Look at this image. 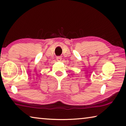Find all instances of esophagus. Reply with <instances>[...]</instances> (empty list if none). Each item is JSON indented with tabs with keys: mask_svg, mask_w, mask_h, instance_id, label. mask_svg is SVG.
<instances>
[{
	"mask_svg": "<svg viewBox=\"0 0 126 126\" xmlns=\"http://www.w3.org/2000/svg\"><path fill=\"white\" fill-rule=\"evenodd\" d=\"M57 61L58 62H61L62 61V57L61 56L57 57Z\"/></svg>",
	"mask_w": 126,
	"mask_h": 126,
	"instance_id": "esophagus-1",
	"label": "esophagus"
}]
</instances>
